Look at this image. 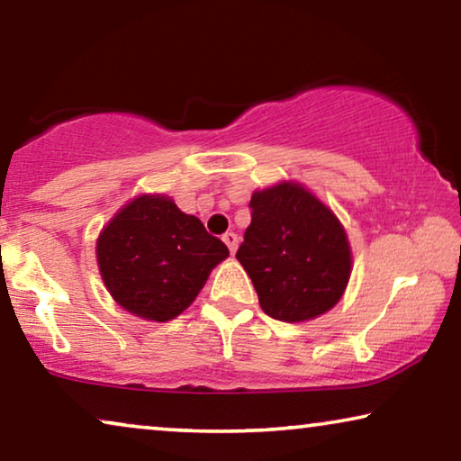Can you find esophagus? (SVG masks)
<instances>
[{"label": "esophagus", "instance_id": "1", "mask_svg": "<svg viewBox=\"0 0 461 461\" xmlns=\"http://www.w3.org/2000/svg\"><path fill=\"white\" fill-rule=\"evenodd\" d=\"M222 241L226 243V247H229L230 256H235V251H237V245H239V237L235 235V232H226V235L222 237Z\"/></svg>", "mask_w": 461, "mask_h": 461}]
</instances>
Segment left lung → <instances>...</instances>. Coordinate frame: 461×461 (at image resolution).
Masks as SVG:
<instances>
[{
  "label": "left lung",
  "instance_id": "8db88e82",
  "mask_svg": "<svg viewBox=\"0 0 461 461\" xmlns=\"http://www.w3.org/2000/svg\"><path fill=\"white\" fill-rule=\"evenodd\" d=\"M251 224L237 251L259 305L280 322H308L341 302L351 247L341 220L302 183L253 191Z\"/></svg>",
  "mask_w": 461,
  "mask_h": 461
}]
</instances>
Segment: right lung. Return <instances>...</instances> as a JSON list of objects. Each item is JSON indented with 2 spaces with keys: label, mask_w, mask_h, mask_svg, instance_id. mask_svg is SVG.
Masks as SVG:
<instances>
[{
  "label": "right lung",
  "mask_w": 461,
  "mask_h": 461,
  "mask_svg": "<svg viewBox=\"0 0 461 461\" xmlns=\"http://www.w3.org/2000/svg\"><path fill=\"white\" fill-rule=\"evenodd\" d=\"M95 253L114 302L149 322L183 313L229 258L202 220L185 214L164 193H143L122 205L99 232Z\"/></svg>",
  "instance_id": "1"
}]
</instances>
